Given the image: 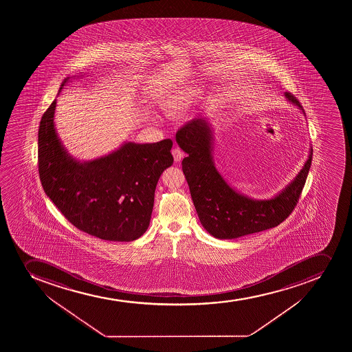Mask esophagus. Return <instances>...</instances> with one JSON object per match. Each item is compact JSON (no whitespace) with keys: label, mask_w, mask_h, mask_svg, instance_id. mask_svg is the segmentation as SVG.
I'll list each match as a JSON object with an SVG mask.
<instances>
[{"label":"esophagus","mask_w":352,"mask_h":352,"mask_svg":"<svg viewBox=\"0 0 352 352\" xmlns=\"http://www.w3.org/2000/svg\"><path fill=\"white\" fill-rule=\"evenodd\" d=\"M172 155H173L174 162H175V163L182 162V158H184V153H182V150L179 149V148H173V149H172Z\"/></svg>","instance_id":"34e87169"}]
</instances>
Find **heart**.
<instances>
[{
	"instance_id": "heart-1",
	"label": "heart",
	"mask_w": 352,
	"mask_h": 352,
	"mask_svg": "<svg viewBox=\"0 0 352 352\" xmlns=\"http://www.w3.org/2000/svg\"><path fill=\"white\" fill-rule=\"evenodd\" d=\"M202 94L199 86H190L180 91H174L162 102L163 111L170 117H177L188 110L189 107Z\"/></svg>"
}]
</instances>
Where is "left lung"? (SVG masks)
Masks as SVG:
<instances>
[{"mask_svg":"<svg viewBox=\"0 0 352 352\" xmlns=\"http://www.w3.org/2000/svg\"><path fill=\"white\" fill-rule=\"evenodd\" d=\"M285 98L305 115L290 93ZM178 146L188 156L182 170L199 221L206 232L219 240L258 233L278 226L295 209L310 170L314 150L294 180L270 199H256L237 192L217 170L213 160V131L206 117H199L179 129Z\"/></svg>","mask_w":352,"mask_h":352,"instance_id":"left-lung-1","label":"left lung"}]
</instances>
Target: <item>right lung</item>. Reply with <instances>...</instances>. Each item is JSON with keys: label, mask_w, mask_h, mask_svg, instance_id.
Wrapping results in <instances>:
<instances>
[{"label": "right lung", "mask_w": 352, "mask_h": 352, "mask_svg": "<svg viewBox=\"0 0 352 352\" xmlns=\"http://www.w3.org/2000/svg\"><path fill=\"white\" fill-rule=\"evenodd\" d=\"M71 78L64 79L58 95ZM56 103L55 98L38 127V173L45 195L72 225L91 236L117 242L142 236L149 227L157 182L173 164V142L126 141L104 156L78 160L56 129Z\"/></svg>", "instance_id": "right-lung-1"}]
</instances>
